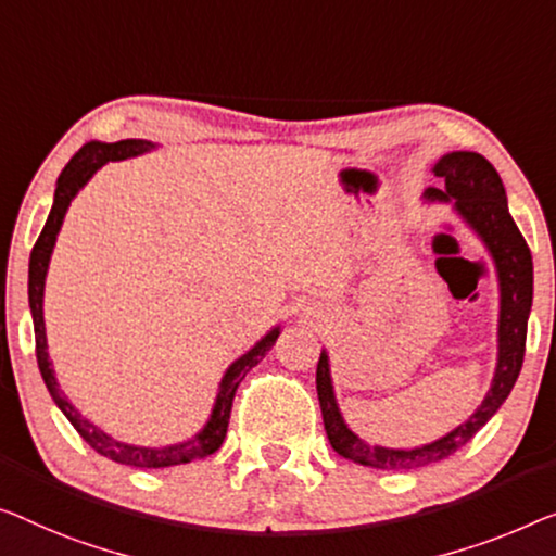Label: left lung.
<instances>
[{"instance_id":"1","label":"left lung","mask_w":556,"mask_h":556,"mask_svg":"<svg viewBox=\"0 0 556 556\" xmlns=\"http://www.w3.org/2000/svg\"><path fill=\"white\" fill-rule=\"evenodd\" d=\"M432 172L442 181V187H427V202H450L454 214L475 231L494 262L496 285H500L494 377L482 404H479L469 419L454 427L452 432H446L429 444L394 450V446L369 444L367 439L352 432L337 404L329 354L327 350H321L317 362V394L331 450L342 454L344 459L364 464V467L371 469H417L442 462L450 454L462 450L494 417L496 409L502 407L517 382L521 362H525L534 267L525 237H521V231L509 214L507 192H504L500 174L477 152H450L439 156Z\"/></svg>"}]
</instances>
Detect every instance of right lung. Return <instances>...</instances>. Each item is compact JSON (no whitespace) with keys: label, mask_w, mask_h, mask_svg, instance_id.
I'll list each match as a JSON object with an SVG mask.
<instances>
[{"label":"right lung","mask_w":556,"mask_h":556,"mask_svg":"<svg viewBox=\"0 0 556 556\" xmlns=\"http://www.w3.org/2000/svg\"><path fill=\"white\" fill-rule=\"evenodd\" d=\"M160 144L149 142V139H122V142H87L79 149L77 154L72 156L70 164L62 169L60 179H56L54 189V202L52 210H49L47 225L41 229L37 239L35 250L29 254V309H31V321H35V339H37V364L41 371V379L52 394L56 407L62 409L66 419L72 421V427L77 429L79 437L92 446L97 454L102 457L127 464V467H139V469H160V467H174V464H187L194 459H204L214 454L225 442L227 437V425H229V412H231V400H235L237 387L242 384L247 371L256 367L267 352L275 346L277 337L281 334V327H271L267 334H264L260 342H256L252 350H247L242 357H237L229 364L225 375H222V382L217 389V396H214L212 414L210 419L204 421V427L199 429L194 437L185 439V442L177 444H164V446H142V444H127L122 439H114L106 434L102 427H97L94 421H89L85 414H81L74 404L70 402L60 382L54 377L52 359H49L47 352V327H45V281L49 271V260H52L56 235H60L64 214L70 210L72 199L79 194V189L87 185L94 174L104 167L106 162H119L129 160V156H139L147 152H154Z\"/></svg>","instance_id":"obj_1"}]
</instances>
